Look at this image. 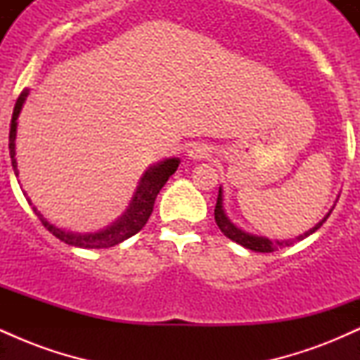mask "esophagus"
<instances>
[{"instance_id":"esophagus-1","label":"esophagus","mask_w":360,"mask_h":360,"mask_svg":"<svg viewBox=\"0 0 360 360\" xmlns=\"http://www.w3.org/2000/svg\"><path fill=\"white\" fill-rule=\"evenodd\" d=\"M210 154H212V148L206 146V143H194L188 152L191 159H206Z\"/></svg>"}]
</instances>
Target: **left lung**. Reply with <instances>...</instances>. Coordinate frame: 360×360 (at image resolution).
Returning <instances> with one entry per match:
<instances>
[{
	"mask_svg": "<svg viewBox=\"0 0 360 360\" xmlns=\"http://www.w3.org/2000/svg\"><path fill=\"white\" fill-rule=\"evenodd\" d=\"M221 188L220 191H218V198H217V206H214V221H217L218 229L221 230L223 235L225 237H229L230 240L240 243V245L245 247V249H250V250H255V252H274V250H279L283 249V247H289L295 240H269V238H264V237H255V235H250V233H245L242 232L240 229H237V226L233 225L232 221L226 218L225 212H223V196H221ZM330 213H332V210H330L328 214L321 220L318 225L313 226L311 230H308L304 235H300L296 240H303L304 237H308V235H311L313 232H316L318 229H320L321 225L326 221V218L330 217Z\"/></svg>",
	"mask_w": 360,
	"mask_h": 360,
	"instance_id": "8db88e82",
	"label": "left lung"
}]
</instances>
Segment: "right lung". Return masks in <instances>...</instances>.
<instances>
[{
  "label": "right lung",
  "mask_w": 360,
  "mask_h": 360,
  "mask_svg": "<svg viewBox=\"0 0 360 360\" xmlns=\"http://www.w3.org/2000/svg\"><path fill=\"white\" fill-rule=\"evenodd\" d=\"M28 89H25L22 94L18 96V100L15 103L13 108V117H11V127H10V157H11V166H13L15 174L18 176V169H16V159H15V140H16V118H18L20 111H22V106L25 103V98H27ZM177 166H179V159H167L164 162H160L159 166L150 167L146 174L140 179L137 191L134 194V200H131L130 208L127 210V213L123 214L120 220L111 225L110 229L103 230V232L98 233H72V232H64V230L56 229V226L51 225L45 218L37 212H34L39 220L42 221V225L49 230L52 235H56L57 238L62 242L69 243V245L81 247V249H108V247L118 245L127 238L134 237L135 233H139L140 230L146 226L148 221V217H150L152 212H154V203L155 198L159 194L162 186L167 183V179L176 172ZM28 203L32 205L30 200H27Z\"/></svg>",
  "instance_id": "add662e5"
}]
</instances>
